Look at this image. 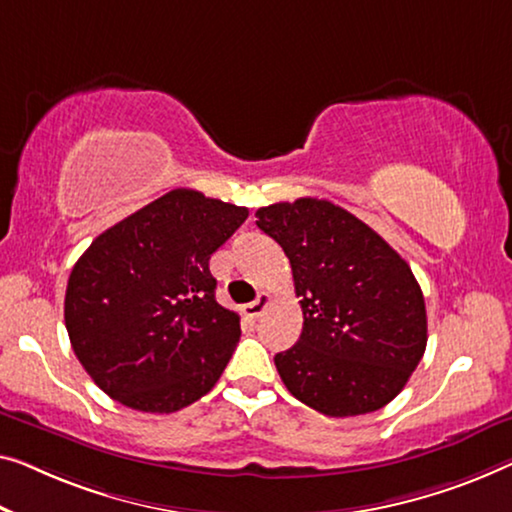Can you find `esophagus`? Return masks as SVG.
Wrapping results in <instances>:
<instances>
[{
	"instance_id": "esophagus-1",
	"label": "esophagus",
	"mask_w": 512,
	"mask_h": 512,
	"mask_svg": "<svg viewBox=\"0 0 512 512\" xmlns=\"http://www.w3.org/2000/svg\"><path fill=\"white\" fill-rule=\"evenodd\" d=\"M271 294H266V292H262V294H259L257 296V299L253 301V303H246V305H243V312H246V315L248 317H253V319H257L259 315H262V312L266 310V308H269V305H271Z\"/></svg>"
}]
</instances>
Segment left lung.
<instances>
[{"label": "left lung", "instance_id": "1", "mask_svg": "<svg viewBox=\"0 0 512 512\" xmlns=\"http://www.w3.org/2000/svg\"><path fill=\"white\" fill-rule=\"evenodd\" d=\"M257 227L292 264L301 338L276 354L287 391L319 414H370L391 402L425 354L427 315L409 264L329 200L257 209Z\"/></svg>", "mask_w": 512, "mask_h": 512}]
</instances>
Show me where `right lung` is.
<instances>
[{
    "label": "right lung",
    "mask_w": 512,
    "mask_h": 512,
    "mask_svg": "<svg viewBox=\"0 0 512 512\" xmlns=\"http://www.w3.org/2000/svg\"><path fill=\"white\" fill-rule=\"evenodd\" d=\"M246 218V207L177 188L96 236L75 262L66 331L112 400L172 414L216 386L241 326L216 301L209 259Z\"/></svg>",
    "instance_id": "add662e5"
}]
</instances>
